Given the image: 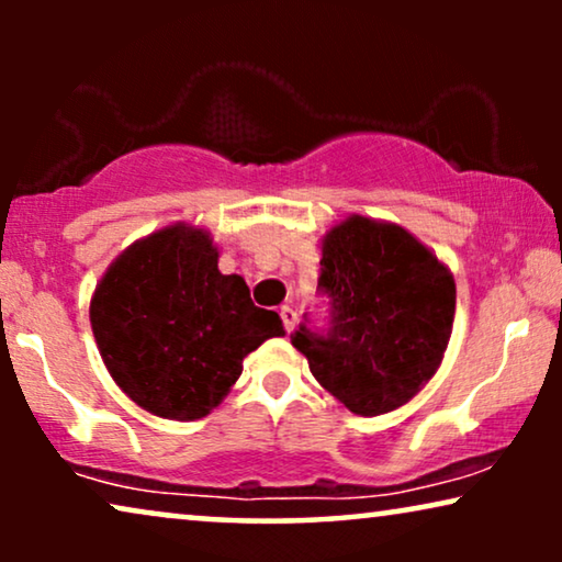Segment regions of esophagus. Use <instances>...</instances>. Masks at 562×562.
<instances>
[{"mask_svg": "<svg viewBox=\"0 0 562 562\" xmlns=\"http://www.w3.org/2000/svg\"><path fill=\"white\" fill-rule=\"evenodd\" d=\"M281 322H283V329H286V333H291V329L296 327V312L291 310V306H281Z\"/></svg>", "mask_w": 562, "mask_h": 562, "instance_id": "34e87169", "label": "esophagus"}]
</instances>
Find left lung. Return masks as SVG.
Returning <instances> with one entry per match:
<instances>
[{"mask_svg": "<svg viewBox=\"0 0 562 562\" xmlns=\"http://www.w3.org/2000/svg\"><path fill=\"white\" fill-rule=\"evenodd\" d=\"M317 291L325 325L304 314L291 345L352 414H386L432 379L452 333L456 281L417 237L350 217L322 243Z\"/></svg>", "mask_w": 562, "mask_h": 562, "instance_id": "obj_1", "label": "left lung"}]
</instances>
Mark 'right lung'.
<instances>
[{
  "instance_id": "right-lung-1",
  "label": "right lung",
  "mask_w": 562,
  "mask_h": 562,
  "mask_svg": "<svg viewBox=\"0 0 562 562\" xmlns=\"http://www.w3.org/2000/svg\"><path fill=\"white\" fill-rule=\"evenodd\" d=\"M91 329L117 386L158 417L199 419L240 379L243 358L281 337L276 312L222 276L202 229L166 227L130 245L91 299Z\"/></svg>"
}]
</instances>
